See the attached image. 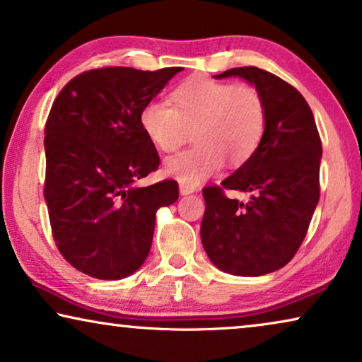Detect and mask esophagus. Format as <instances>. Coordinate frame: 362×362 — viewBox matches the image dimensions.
<instances>
[{"label": "esophagus", "instance_id": "esophagus-1", "mask_svg": "<svg viewBox=\"0 0 362 362\" xmlns=\"http://www.w3.org/2000/svg\"><path fill=\"white\" fill-rule=\"evenodd\" d=\"M196 191H197V186L187 185V182L180 181V192H181V194H191V192H196Z\"/></svg>", "mask_w": 362, "mask_h": 362}]
</instances>
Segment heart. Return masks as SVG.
<instances>
[{
	"label": "heart",
	"mask_w": 362,
	"mask_h": 362,
	"mask_svg": "<svg viewBox=\"0 0 362 362\" xmlns=\"http://www.w3.org/2000/svg\"><path fill=\"white\" fill-rule=\"evenodd\" d=\"M163 102H146L140 127L156 150L170 153L189 135L196 145L170 156L165 173L187 185H199L224 166L239 168L252 160L269 123L260 90L249 83L214 81L194 76L175 87Z\"/></svg>",
	"instance_id": "b5f03b06"
}]
</instances>
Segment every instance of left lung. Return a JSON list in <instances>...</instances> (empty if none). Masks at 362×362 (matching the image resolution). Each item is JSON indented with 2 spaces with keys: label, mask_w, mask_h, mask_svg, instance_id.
Returning a JSON list of instances; mask_svg holds the SVG:
<instances>
[{
  "label": "left lung",
  "mask_w": 362,
  "mask_h": 362,
  "mask_svg": "<svg viewBox=\"0 0 362 362\" xmlns=\"http://www.w3.org/2000/svg\"><path fill=\"white\" fill-rule=\"evenodd\" d=\"M239 76L259 88L269 123L252 160L234 175L202 189L206 211L201 240L222 272L259 276L293 259L308 232L320 201L321 138L303 95L284 78L245 66L216 76ZM226 190L252 192L247 203L230 200Z\"/></svg>",
  "instance_id": "left-lung-1"
}]
</instances>
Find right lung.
Returning <instances> with one entry per match:
<instances>
[{
  "mask_svg": "<svg viewBox=\"0 0 362 362\" xmlns=\"http://www.w3.org/2000/svg\"><path fill=\"white\" fill-rule=\"evenodd\" d=\"M180 71L90 69L52 103L44 128V199L59 252L82 274L118 280L140 269L156 211L180 197L175 180L133 186L160 166L140 127L141 107Z\"/></svg>",
  "mask_w": 362,
  "mask_h": 362,
  "instance_id": "right-lung-1",
  "label": "right lung"
}]
</instances>
